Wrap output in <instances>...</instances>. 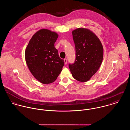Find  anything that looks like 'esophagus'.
Wrapping results in <instances>:
<instances>
[{
	"label": "esophagus",
	"instance_id": "1",
	"mask_svg": "<svg viewBox=\"0 0 130 130\" xmlns=\"http://www.w3.org/2000/svg\"><path fill=\"white\" fill-rule=\"evenodd\" d=\"M64 64H67V59H64Z\"/></svg>",
	"mask_w": 130,
	"mask_h": 130
}]
</instances>
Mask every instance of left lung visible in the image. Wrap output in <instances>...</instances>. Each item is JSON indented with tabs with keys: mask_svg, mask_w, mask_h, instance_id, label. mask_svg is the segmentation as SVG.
Segmentation results:
<instances>
[{
	"mask_svg": "<svg viewBox=\"0 0 130 130\" xmlns=\"http://www.w3.org/2000/svg\"><path fill=\"white\" fill-rule=\"evenodd\" d=\"M75 47V59L69 63L74 79L86 82L98 70L103 58V48L99 38L87 29L78 28L72 31Z\"/></svg>",
	"mask_w": 130,
	"mask_h": 130,
	"instance_id": "1",
	"label": "left lung"
}]
</instances>
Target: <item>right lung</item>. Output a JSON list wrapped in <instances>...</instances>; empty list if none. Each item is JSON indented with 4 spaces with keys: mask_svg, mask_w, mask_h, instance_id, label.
I'll return each mask as SVG.
<instances>
[{
    "mask_svg": "<svg viewBox=\"0 0 130 130\" xmlns=\"http://www.w3.org/2000/svg\"><path fill=\"white\" fill-rule=\"evenodd\" d=\"M58 35L41 29L33 36L25 50V59L33 75L43 84L54 82L62 71L63 59L59 58L55 43Z\"/></svg>",
    "mask_w": 130,
    "mask_h": 130,
    "instance_id": "1",
    "label": "right lung"
}]
</instances>
